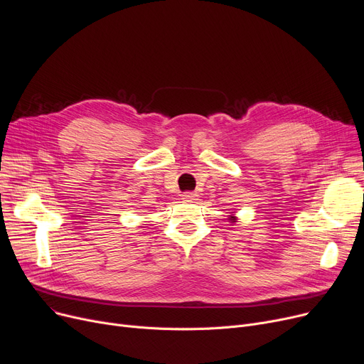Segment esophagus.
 <instances>
[{
  "instance_id": "obj_1",
  "label": "esophagus",
  "mask_w": 364,
  "mask_h": 364,
  "mask_svg": "<svg viewBox=\"0 0 364 364\" xmlns=\"http://www.w3.org/2000/svg\"><path fill=\"white\" fill-rule=\"evenodd\" d=\"M181 196L184 200H195L198 198V193L196 192H184Z\"/></svg>"
}]
</instances>
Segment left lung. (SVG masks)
<instances>
[{"label":"left lung","instance_id":"left-lung-1","mask_svg":"<svg viewBox=\"0 0 364 364\" xmlns=\"http://www.w3.org/2000/svg\"><path fill=\"white\" fill-rule=\"evenodd\" d=\"M232 220H235V217H232Z\"/></svg>","mask_w":364,"mask_h":364}]
</instances>
